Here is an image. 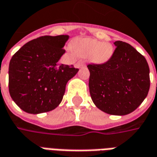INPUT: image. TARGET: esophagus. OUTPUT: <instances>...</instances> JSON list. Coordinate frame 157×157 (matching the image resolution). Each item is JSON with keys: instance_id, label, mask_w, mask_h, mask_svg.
I'll list each match as a JSON object with an SVG mask.
<instances>
[{"instance_id": "esophagus-1", "label": "esophagus", "mask_w": 157, "mask_h": 157, "mask_svg": "<svg viewBox=\"0 0 157 157\" xmlns=\"http://www.w3.org/2000/svg\"><path fill=\"white\" fill-rule=\"evenodd\" d=\"M83 65H84V62H83V61H78L77 63H76V66H77L78 68L82 67Z\"/></svg>"}]
</instances>
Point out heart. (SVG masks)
<instances>
[{
  "label": "heart",
  "mask_w": 157,
  "mask_h": 157,
  "mask_svg": "<svg viewBox=\"0 0 157 157\" xmlns=\"http://www.w3.org/2000/svg\"><path fill=\"white\" fill-rule=\"evenodd\" d=\"M71 48L80 57L90 56V59L95 63H105L110 59L114 52L112 45L100 42L95 39L86 38L75 41Z\"/></svg>",
  "instance_id": "heart-1"
}]
</instances>
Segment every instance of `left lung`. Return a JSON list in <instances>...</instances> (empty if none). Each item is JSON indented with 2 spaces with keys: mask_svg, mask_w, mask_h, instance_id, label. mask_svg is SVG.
I'll use <instances>...</instances> for the list:
<instances>
[{
  "mask_svg": "<svg viewBox=\"0 0 157 157\" xmlns=\"http://www.w3.org/2000/svg\"><path fill=\"white\" fill-rule=\"evenodd\" d=\"M109 61L88 64L89 91L94 105L102 111L125 116L134 111L150 89V69L145 58L130 44L115 41Z\"/></svg>",
  "mask_w": 157,
  "mask_h": 157,
  "instance_id": "1",
  "label": "left lung"
}]
</instances>
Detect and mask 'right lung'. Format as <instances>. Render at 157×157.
Here are the masks:
<instances>
[{
	"label": "right lung",
	"mask_w": 157,
	"mask_h": 157,
	"mask_svg": "<svg viewBox=\"0 0 157 157\" xmlns=\"http://www.w3.org/2000/svg\"><path fill=\"white\" fill-rule=\"evenodd\" d=\"M67 35L45 36L30 40L10 60L9 94L16 105L29 114L54 109L59 105L69 80L78 69L58 63L65 50Z\"/></svg>",
	"instance_id": "right-lung-1"
}]
</instances>
